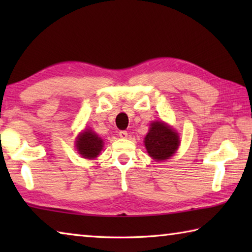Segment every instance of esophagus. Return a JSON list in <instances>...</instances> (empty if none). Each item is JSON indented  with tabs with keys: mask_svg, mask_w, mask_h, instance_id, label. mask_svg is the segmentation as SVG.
<instances>
[{
	"mask_svg": "<svg viewBox=\"0 0 252 252\" xmlns=\"http://www.w3.org/2000/svg\"><path fill=\"white\" fill-rule=\"evenodd\" d=\"M119 135H120V138H122V139H126L127 138V132L126 131H120L119 132Z\"/></svg>",
	"mask_w": 252,
	"mask_h": 252,
	"instance_id": "esophagus-1",
	"label": "esophagus"
}]
</instances>
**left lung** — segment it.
I'll use <instances>...</instances> for the list:
<instances>
[{
	"mask_svg": "<svg viewBox=\"0 0 252 252\" xmlns=\"http://www.w3.org/2000/svg\"><path fill=\"white\" fill-rule=\"evenodd\" d=\"M149 156L158 161L167 160L180 144L178 134L163 122H153L149 133L144 139Z\"/></svg>",
	"mask_w": 252,
	"mask_h": 252,
	"instance_id": "1",
	"label": "left lung"
}]
</instances>
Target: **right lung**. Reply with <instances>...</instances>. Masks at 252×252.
I'll return each mask as SVG.
<instances>
[{"label": "right lung", "mask_w": 252, "mask_h": 252, "mask_svg": "<svg viewBox=\"0 0 252 252\" xmlns=\"http://www.w3.org/2000/svg\"><path fill=\"white\" fill-rule=\"evenodd\" d=\"M75 143L78 152L87 159H94L99 156L101 149L103 147V141H102L101 138H99V135L88 129L82 134L79 135Z\"/></svg>", "instance_id": "add662e5"}]
</instances>
